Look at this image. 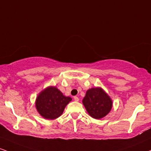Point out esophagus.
<instances>
[{"instance_id":"1","label":"esophagus","mask_w":151,"mask_h":151,"mask_svg":"<svg viewBox=\"0 0 151 151\" xmlns=\"http://www.w3.org/2000/svg\"><path fill=\"white\" fill-rule=\"evenodd\" d=\"M74 100L75 101H79V98L77 97V96H74Z\"/></svg>"}]
</instances>
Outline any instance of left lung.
Returning a JSON list of instances; mask_svg holds the SVG:
<instances>
[{"label":"left lung","instance_id":"8db88e82","mask_svg":"<svg viewBox=\"0 0 151 151\" xmlns=\"http://www.w3.org/2000/svg\"><path fill=\"white\" fill-rule=\"evenodd\" d=\"M83 104L91 117L101 119L107 115L112 108V100L101 88H92L86 91Z\"/></svg>","mask_w":151,"mask_h":151}]
</instances>
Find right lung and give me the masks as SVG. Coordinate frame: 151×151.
<instances>
[{
  "label": "right lung",
  "mask_w": 151,
  "mask_h": 151,
  "mask_svg": "<svg viewBox=\"0 0 151 151\" xmlns=\"http://www.w3.org/2000/svg\"><path fill=\"white\" fill-rule=\"evenodd\" d=\"M71 100L70 97L65 96L56 87L50 86L38 96L36 107L40 115L45 119H54L63 114L65 106Z\"/></svg>",
  "instance_id": "obj_1"
}]
</instances>
